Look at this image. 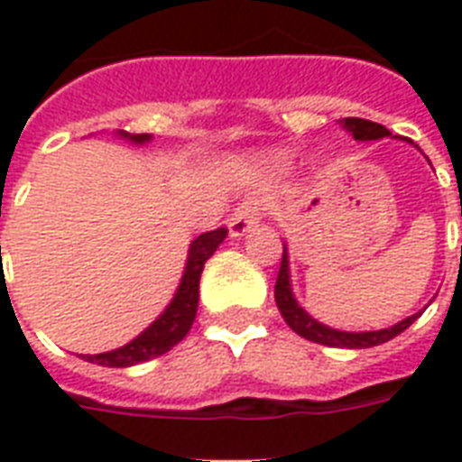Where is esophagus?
Masks as SVG:
<instances>
[{
    "label": "esophagus",
    "mask_w": 462,
    "mask_h": 462,
    "mask_svg": "<svg viewBox=\"0 0 462 462\" xmlns=\"http://www.w3.org/2000/svg\"><path fill=\"white\" fill-rule=\"evenodd\" d=\"M256 223H259V206L254 201L239 203L237 208L232 210V216L227 217L230 237H245L246 232L256 227Z\"/></svg>",
    "instance_id": "1"
}]
</instances>
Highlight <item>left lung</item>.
I'll list each match as a JSON object with an SVG mask.
<instances>
[{
	"label": "left lung",
	"mask_w": 462,
	"mask_h": 462,
	"mask_svg": "<svg viewBox=\"0 0 462 462\" xmlns=\"http://www.w3.org/2000/svg\"><path fill=\"white\" fill-rule=\"evenodd\" d=\"M340 125L347 129V132L355 136L357 141H376L383 139V136H391L386 126L376 125V122H369V119L359 117H345L340 119ZM275 304L281 309L282 319L288 323L290 328L295 330L297 336L307 337L311 343L328 345V347H350V350H359V347H374V345L388 343L391 337L401 336L402 330L412 326L417 321V316L412 314L408 319H402L401 323H395L391 328L381 330H365V333H347V330H336L323 326L316 319L304 311L300 307V302L292 295V285H290V261H288V249H282V261L281 271H278V281H275Z\"/></svg>",
	"instance_id": "obj_1"
}]
</instances>
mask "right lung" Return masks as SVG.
<instances>
[{"mask_svg": "<svg viewBox=\"0 0 462 462\" xmlns=\"http://www.w3.org/2000/svg\"><path fill=\"white\" fill-rule=\"evenodd\" d=\"M122 139H129L132 143H146L151 141L148 134H126L119 132ZM227 237L225 227H217L213 232H203L191 242L189 246V259L184 275L177 292H174L172 302L167 304V309L148 326L141 336H136L132 343L122 345L117 350L100 352V355H83L86 362L100 366H134L148 359L160 357L167 350H172L174 345L180 343L181 337L187 336L191 323L196 319V307H199V281H201L203 263L213 256L217 246L223 245V239Z\"/></svg>", "mask_w": 462, "mask_h": 462, "instance_id": "obj_1", "label": "right lung"}]
</instances>
